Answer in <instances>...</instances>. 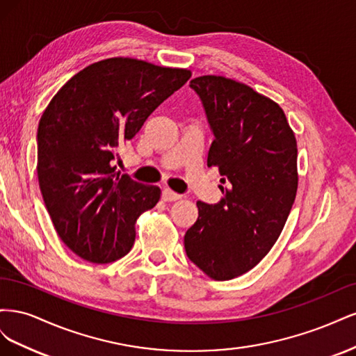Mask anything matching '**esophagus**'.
Here are the masks:
<instances>
[{"instance_id":"obj_1","label":"esophagus","mask_w":356,"mask_h":356,"mask_svg":"<svg viewBox=\"0 0 356 356\" xmlns=\"http://www.w3.org/2000/svg\"><path fill=\"white\" fill-rule=\"evenodd\" d=\"M161 199H163L165 202H175V200L181 199V195H178V193L172 191L169 188H165L163 191H161Z\"/></svg>"}]
</instances>
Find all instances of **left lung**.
I'll use <instances>...</instances> for the list:
<instances>
[{"instance_id": "8db88e82", "label": "left lung", "mask_w": 356, "mask_h": 356, "mask_svg": "<svg viewBox=\"0 0 356 356\" xmlns=\"http://www.w3.org/2000/svg\"><path fill=\"white\" fill-rule=\"evenodd\" d=\"M213 141L208 166H218L222 197L197 202L184 236L187 257L215 281L260 263L281 234L297 193V141L281 106L250 86L215 75L190 81Z\"/></svg>"}]
</instances>
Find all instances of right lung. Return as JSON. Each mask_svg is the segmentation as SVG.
<instances>
[{"mask_svg":"<svg viewBox=\"0 0 356 356\" xmlns=\"http://www.w3.org/2000/svg\"><path fill=\"white\" fill-rule=\"evenodd\" d=\"M187 70L129 58L96 62L55 95L37 132L38 182L53 225L90 263L124 257L135 221L160 188L115 174L118 152L157 106L187 83Z\"/></svg>","mask_w":356,"mask_h":356,"instance_id":"obj_1","label":"right lung"}]
</instances>
